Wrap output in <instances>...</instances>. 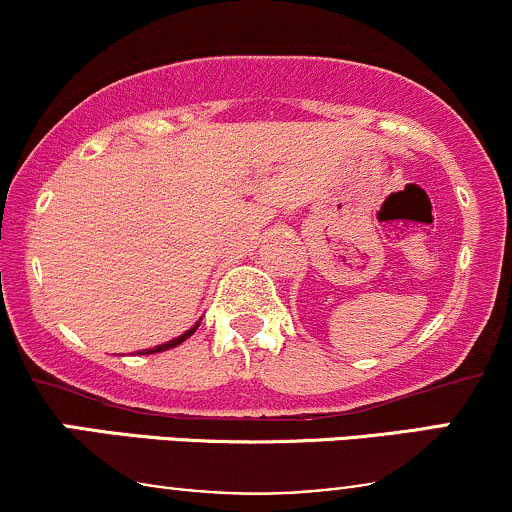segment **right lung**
<instances>
[{
    "label": "right lung",
    "mask_w": 512,
    "mask_h": 512,
    "mask_svg": "<svg viewBox=\"0 0 512 512\" xmlns=\"http://www.w3.org/2000/svg\"><path fill=\"white\" fill-rule=\"evenodd\" d=\"M197 327H199V322L195 327H190V330H187L185 334H180V337H175V339H170V342H166V344H158V346H154V349H144V351H139V356H144V354H158V351H166V349H173V346H178V344H182L185 342L187 337H192V334L197 332Z\"/></svg>",
    "instance_id": "1"
}]
</instances>
